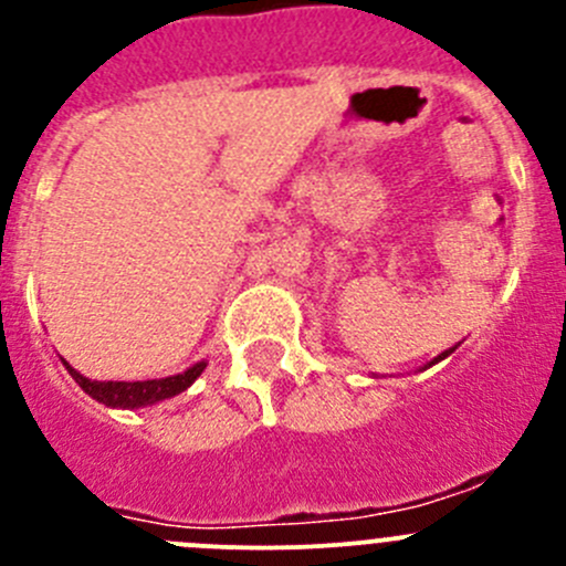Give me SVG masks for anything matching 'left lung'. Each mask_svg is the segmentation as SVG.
Listing matches in <instances>:
<instances>
[{
  "instance_id": "1",
  "label": "left lung",
  "mask_w": 566,
  "mask_h": 566,
  "mask_svg": "<svg viewBox=\"0 0 566 566\" xmlns=\"http://www.w3.org/2000/svg\"><path fill=\"white\" fill-rule=\"evenodd\" d=\"M458 345H460V342H458ZM458 345H454V347H449V350H443V353H438V356H436V358H432V361H430V364H424V367H421V369L432 367V364H438V361H443V358H447V356H452V353H454V350H458ZM375 378H378V375H375Z\"/></svg>"
}]
</instances>
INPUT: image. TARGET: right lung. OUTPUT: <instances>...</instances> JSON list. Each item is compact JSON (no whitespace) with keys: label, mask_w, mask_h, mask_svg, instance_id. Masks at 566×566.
<instances>
[{"label":"right lung","mask_w":566,"mask_h":566,"mask_svg":"<svg viewBox=\"0 0 566 566\" xmlns=\"http://www.w3.org/2000/svg\"><path fill=\"white\" fill-rule=\"evenodd\" d=\"M65 369L71 373V378L82 386L84 394L95 399V402L106 405V408H123V410H136L147 408V405L164 402V399H172L180 391H186L199 375L205 373L208 361H197L193 367H188L186 373L169 375V378H153V380H93L84 378L78 369H73L71 364L62 358Z\"/></svg>","instance_id":"add662e5"}]
</instances>
